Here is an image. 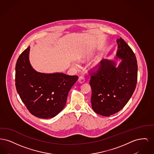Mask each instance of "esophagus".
I'll list each match as a JSON object with an SVG mask.
<instances>
[{
  "instance_id": "esophagus-1",
  "label": "esophagus",
  "mask_w": 154,
  "mask_h": 154,
  "mask_svg": "<svg viewBox=\"0 0 154 154\" xmlns=\"http://www.w3.org/2000/svg\"><path fill=\"white\" fill-rule=\"evenodd\" d=\"M78 81H79V82L80 83L82 84V83H83L85 81V78L83 76H80V77H79Z\"/></svg>"
}]
</instances>
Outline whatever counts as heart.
I'll return each instance as SVG.
<instances>
[{
	"label": "heart",
	"mask_w": 154,
	"mask_h": 154,
	"mask_svg": "<svg viewBox=\"0 0 154 154\" xmlns=\"http://www.w3.org/2000/svg\"><path fill=\"white\" fill-rule=\"evenodd\" d=\"M98 63H99V62H95L94 65H93V66H92V67H94V68H96V67H97V65H98ZM74 66H76V67H77V66H79V65L77 64V63H74Z\"/></svg>",
	"instance_id": "heart-1"
}]
</instances>
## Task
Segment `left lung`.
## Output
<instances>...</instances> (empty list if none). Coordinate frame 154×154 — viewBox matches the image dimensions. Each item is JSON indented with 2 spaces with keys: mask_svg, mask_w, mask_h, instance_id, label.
Returning <instances> with one entry per match:
<instances>
[{
  "mask_svg": "<svg viewBox=\"0 0 154 154\" xmlns=\"http://www.w3.org/2000/svg\"><path fill=\"white\" fill-rule=\"evenodd\" d=\"M117 42L116 58L122 59L118 66L113 60L103 59L98 70L89 72L92 108L97 114L106 117L124 107L132 97L137 80V63L134 52L122 38Z\"/></svg>",
  "mask_w": 154,
  "mask_h": 154,
  "instance_id": "1",
  "label": "left lung"
}]
</instances>
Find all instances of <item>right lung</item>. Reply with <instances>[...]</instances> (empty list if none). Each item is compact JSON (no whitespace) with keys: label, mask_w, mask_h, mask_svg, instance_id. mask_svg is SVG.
Here are the masks:
<instances>
[{"label":"right lung","mask_w":154,"mask_h":154,"mask_svg":"<svg viewBox=\"0 0 154 154\" xmlns=\"http://www.w3.org/2000/svg\"><path fill=\"white\" fill-rule=\"evenodd\" d=\"M30 47L22 52L15 66V87L30 112L40 118L54 117L63 109L77 75L37 72L29 62Z\"/></svg>","instance_id":"right-lung-1"}]
</instances>
